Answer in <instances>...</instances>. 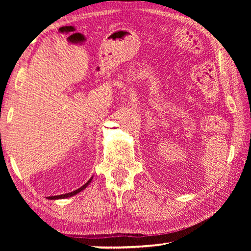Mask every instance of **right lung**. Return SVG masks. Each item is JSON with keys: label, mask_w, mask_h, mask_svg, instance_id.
<instances>
[{"label": "right lung", "mask_w": 251, "mask_h": 251, "mask_svg": "<svg viewBox=\"0 0 251 251\" xmlns=\"http://www.w3.org/2000/svg\"><path fill=\"white\" fill-rule=\"evenodd\" d=\"M92 179H93V177H91V179L88 180V181L86 182V184L83 185L82 187H79L78 189L74 190V192L67 193V194H63V195H57V196H50V197H48V199H50V201H55V199H64V198H70V197H72V196H75V195H77L78 193H80V192H82V190H84L85 188H86V187L91 184Z\"/></svg>", "instance_id": "obj_1"}]
</instances>
